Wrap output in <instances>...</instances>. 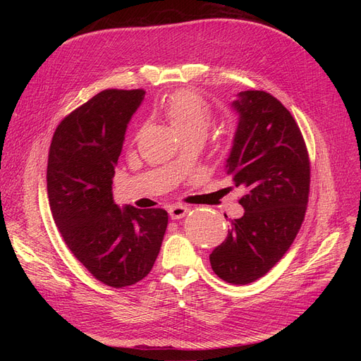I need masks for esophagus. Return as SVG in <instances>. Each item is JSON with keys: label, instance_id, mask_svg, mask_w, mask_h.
<instances>
[{"label": "esophagus", "instance_id": "1", "mask_svg": "<svg viewBox=\"0 0 361 361\" xmlns=\"http://www.w3.org/2000/svg\"><path fill=\"white\" fill-rule=\"evenodd\" d=\"M188 211H190V207H187L184 204H174V206L169 207L168 214H169L171 219H180V218L185 216Z\"/></svg>", "mask_w": 361, "mask_h": 361}]
</instances>
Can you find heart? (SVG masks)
Returning <instances> with one entry per match:
<instances>
[{
    "mask_svg": "<svg viewBox=\"0 0 361 361\" xmlns=\"http://www.w3.org/2000/svg\"><path fill=\"white\" fill-rule=\"evenodd\" d=\"M161 111L177 135L206 133L212 121V109L195 90H178L162 104Z\"/></svg>",
    "mask_w": 361,
    "mask_h": 361,
    "instance_id": "1",
    "label": "heart"
}]
</instances>
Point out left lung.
I'll list each match as a JSON object with an SVG mask.
<instances>
[{
	"instance_id": "8db88e82",
	"label": "left lung",
	"mask_w": 361,
	"mask_h": 361,
	"mask_svg": "<svg viewBox=\"0 0 361 361\" xmlns=\"http://www.w3.org/2000/svg\"><path fill=\"white\" fill-rule=\"evenodd\" d=\"M231 108L238 124L225 169L245 188L238 200L244 215L231 221L209 260L221 279L245 286L268 274L293 244L307 209L310 161L295 120L271 93L240 92Z\"/></svg>"
}]
</instances>
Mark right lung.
Returning <instances> with one entry per match:
<instances>
[{"mask_svg":"<svg viewBox=\"0 0 361 361\" xmlns=\"http://www.w3.org/2000/svg\"><path fill=\"white\" fill-rule=\"evenodd\" d=\"M143 99L142 89L99 92L60 123L49 147L52 218L75 259L114 288L150 272L168 225L164 209L120 207L112 197L127 124Z\"/></svg>","mask_w":361,"mask_h":361,"instance_id":"right-lung-1","label":"right lung"}]
</instances>
